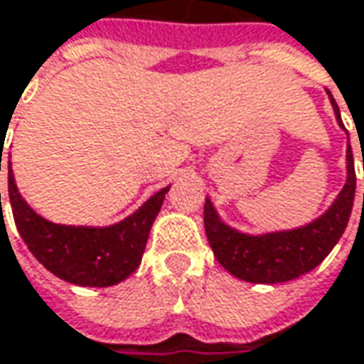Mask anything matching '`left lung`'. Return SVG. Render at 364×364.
<instances>
[{
	"label": "left lung",
	"instance_id": "8db88e82",
	"mask_svg": "<svg viewBox=\"0 0 364 364\" xmlns=\"http://www.w3.org/2000/svg\"><path fill=\"white\" fill-rule=\"evenodd\" d=\"M330 102L338 124L344 128L338 105L332 95ZM346 173L348 175L342 191L324 215L301 228L271 232L262 236L242 234L226 226L213 210L212 201L205 199L203 226L218 262L228 273L248 283H283L316 269L336 246L353 212L356 175L350 144L346 151Z\"/></svg>",
	"mask_w": 364,
	"mask_h": 364
}]
</instances>
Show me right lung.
Returning a JSON list of instances; mask_svg holds the SVG:
<instances>
[{"label": "right lung", "instance_id": "add662e5", "mask_svg": "<svg viewBox=\"0 0 364 364\" xmlns=\"http://www.w3.org/2000/svg\"><path fill=\"white\" fill-rule=\"evenodd\" d=\"M8 189L16 226L30 252L53 275L83 287H109L134 273L168 191V187L156 191L140 210L114 226L89 228L53 224L34 212L16 187L11 163H8Z\"/></svg>", "mask_w": 364, "mask_h": 364}]
</instances>
